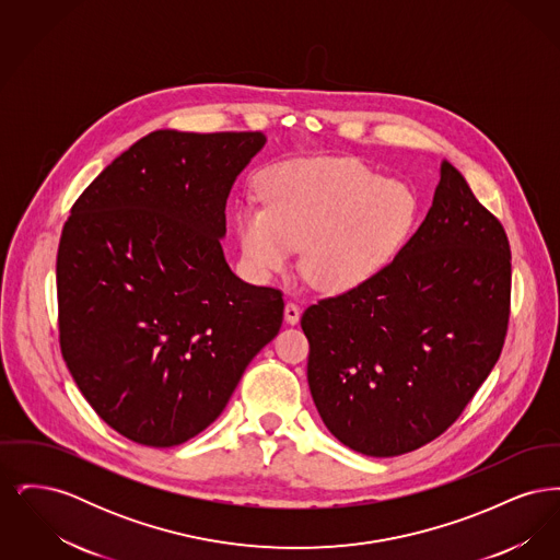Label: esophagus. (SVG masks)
Segmentation results:
<instances>
[{"label":"esophagus","instance_id":"1","mask_svg":"<svg viewBox=\"0 0 560 560\" xmlns=\"http://www.w3.org/2000/svg\"><path fill=\"white\" fill-rule=\"evenodd\" d=\"M300 315H302V311H300V306H298L295 302H288V304H285V320H288L290 325H295V323L300 320Z\"/></svg>","mask_w":560,"mask_h":560}]
</instances>
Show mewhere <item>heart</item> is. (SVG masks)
Instances as JSON below:
<instances>
[{
    "instance_id": "1",
    "label": "heart",
    "mask_w": 560,
    "mask_h": 560,
    "mask_svg": "<svg viewBox=\"0 0 560 560\" xmlns=\"http://www.w3.org/2000/svg\"><path fill=\"white\" fill-rule=\"evenodd\" d=\"M267 208L245 203L237 215L241 249L258 275L292 268L323 292L365 285L390 262L407 237L413 195L350 160L292 161L267 180Z\"/></svg>"
}]
</instances>
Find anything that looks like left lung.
<instances>
[{
    "label": "left lung",
    "mask_w": 560,
    "mask_h": 560,
    "mask_svg": "<svg viewBox=\"0 0 560 560\" xmlns=\"http://www.w3.org/2000/svg\"><path fill=\"white\" fill-rule=\"evenodd\" d=\"M510 281L502 222L443 161L432 208L395 260L302 315L308 386L329 432L372 457L441 436L500 359Z\"/></svg>",
    "instance_id": "1"
}]
</instances>
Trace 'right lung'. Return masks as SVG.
<instances>
[{
	"label": "right lung",
	"mask_w": 560,
	"mask_h": 560,
	"mask_svg": "<svg viewBox=\"0 0 560 560\" xmlns=\"http://www.w3.org/2000/svg\"><path fill=\"white\" fill-rule=\"evenodd\" d=\"M262 132L158 130L73 203L56 256L60 352L108 427L180 445L279 334L283 293L224 260L226 197Z\"/></svg>",
	"instance_id": "1"
}]
</instances>
